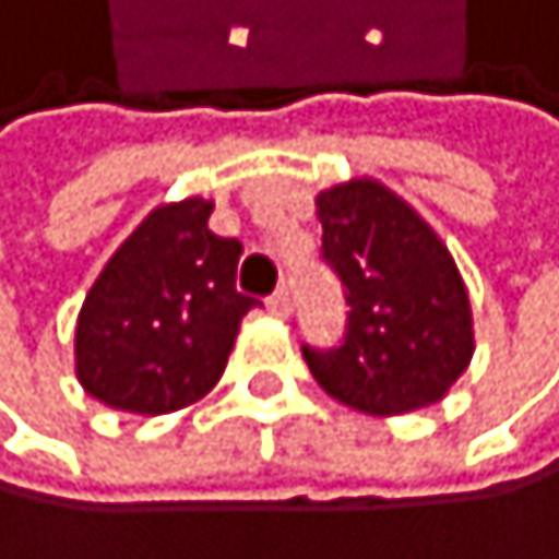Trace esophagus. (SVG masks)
I'll list each match as a JSON object with an SVG mask.
<instances>
[{"label": "esophagus", "mask_w": 559, "mask_h": 559, "mask_svg": "<svg viewBox=\"0 0 559 559\" xmlns=\"http://www.w3.org/2000/svg\"><path fill=\"white\" fill-rule=\"evenodd\" d=\"M267 310L274 317H285L288 313V288H277L274 296H267Z\"/></svg>", "instance_id": "esophagus-1"}]
</instances>
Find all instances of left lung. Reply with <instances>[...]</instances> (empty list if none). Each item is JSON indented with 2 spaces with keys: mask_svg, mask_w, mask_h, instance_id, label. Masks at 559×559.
<instances>
[{
  "mask_svg": "<svg viewBox=\"0 0 559 559\" xmlns=\"http://www.w3.org/2000/svg\"><path fill=\"white\" fill-rule=\"evenodd\" d=\"M321 260L342 282L338 346L302 342L328 395L364 414H406L439 403L475 349L456 263L417 213L378 181L317 195Z\"/></svg>",
  "mask_w": 559,
  "mask_h": 559,
  "instance_id": "8db88e82",
  "label": "left lung"
}]
</instances>
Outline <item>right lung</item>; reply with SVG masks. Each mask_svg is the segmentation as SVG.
Instances as JSON below:
<instances>
[{"label": "right lung", "instance_id": "obj_1", "mask_svg": "<svg viewBox=\"0 0 559 559\" xmlns=\"http://www.w3.org/2000/svg\"><path fill=\"white\" fill-rule=\"evenodd\" d=\"M210 203L153 210L114 252L78 317V378L114 411L170 414L224 374L260 299L235 288L242 242L210 231Z\"/></svg>", "mask_w": 559, "mask_h": 559}]
</instances>
